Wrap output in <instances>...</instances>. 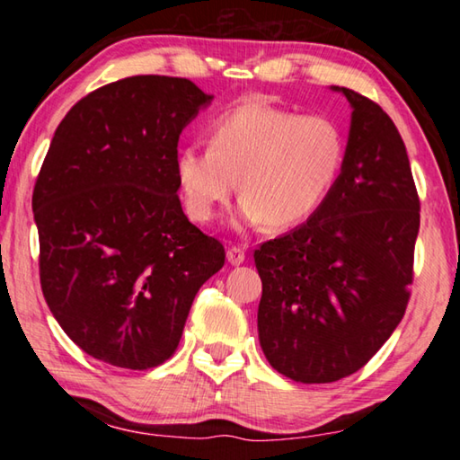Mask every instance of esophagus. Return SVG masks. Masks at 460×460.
<instances>
[{"instance_id":"esophagus-1","label":"esophagus","mask_w":460,"mask_h":460,"mask_svg":"<svg viewBox=\"0 0 460 460\" xmlns=\"http://www.w3.org/2000/svg\"><path fill=\"white\" fill-rule=\"evenodd\" d=\"M227 261L231 266H239V263L245 261V252L237 245H233L227 249Z\"/></svg>"}]
</instances>
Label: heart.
<instances>
[{"label":"heart","mask_w":460,"mask_h":460,"mask_svg":"<svg viewBox=\"0 0 460 460\" xmlns=\"http://www.w3.org/2000/svg\"><path fill=\"white\" fill-rule=\"evenodd\" d=\"M342 162L345 139L337 123L253 99L215 119L211 146L181 147L174 172L190 219H215L239 178L233 221L288 229L321 208Z\"/></svg>","instance_id":"b5f03b06"}]
</instances>
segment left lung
Listing matches in <instances>:
<instances>
[{"mask_svg":"<svg viewBox=\"0 0 460 460\" xmlns=\"http://www.w3.org/2000/svg\"><path fill=\"white\" fill-rule=\"evenodd\" d=\"M332 89L353 107L337 182L305 225L253 253L260 345L300 384L359 371L400 324L414 279L420 199L403 139L376 101Z\"/></svg>","mask_w":460,"mask_h":460,"instance_id":"obj_1","label":"left lung"}]
</instances>
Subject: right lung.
<instances>
[{"label": "right lung", "instance_id": "1", "mask_svg": "<svg viewBox=\"0 0 460 460\" xmlns=\"http://www.w3.org/2000/svg\"><path fill=\"white\" fill-rule=\"evenodd\" d=\"M213 95L137 75L65 115L32 194L46 305L73 342L123 369L164 363L225 247L178 199V137Z\"/></svg>", "mask_w": 460, "mask_h": 460}]
</instances>
